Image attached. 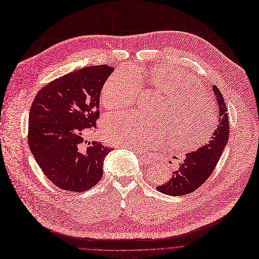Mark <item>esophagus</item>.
<instances>
[{
	"label": "esophagus",
	"instance_id": "esophagus-1",
	"mask_svg": "<svg viewBox=\"0 0 259 259\" xmlns=\"http://www.w3.org/2000/svg\"><path fill=\"white\" fill-rule=\"evenodd\" d=\"M138 154H139V156L141 157V160L145 163V164H152L153 163V160H152V157L151 156H149V155H147V154H143V153H140V152H138Z\"/></svg>",
	"mask_w": 259,
	"mask_h": 259
}]
</instances>
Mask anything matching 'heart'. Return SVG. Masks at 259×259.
Listing matches in <instances>:
<instances>
[{
	"label": "heart",
	"mask_w": 259,
	"mask_h": 259,
	"mask_svg": "<svg viewBox=\"0 0 259 259\" xmlns=\"http://www.w3.org/2000/svg\"><path fill=\"white\" fill-rule=\"evenodd\" d=\"M141 74L132 69L117 70L103 85L99 100L105 108L132 106L141 91ZM150 85L165 95L159 114L148 117L133 112H113L104 117L105 138L120 147L144 151L161 147L171 138L180 151L203 145L216 126V108L207 90L197 84L184 70L154 67L148 74Z\"/></svg>",
	"instance_id": "b5f03b06"
}]
</instances>
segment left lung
Returning a JSON list of instances; mask_svg holds the SVG:
<instances>
[{"mask_svg":"<svg viewBox=\"0 0 259 259\" xmlns=\"http://www.w3.org/2000/svg\"><path fill=\"white\" fill-rule=\"evenodd\" d=\"M212 90L218 106V123L210 141L197 151L187 153L184 162L172 172L169 182L156 187L159 192L171 196L187 195L203 184L215 169L228 144L230 126L227 105L220 90L216 85H212Z\"/></svg>","mask_w":259,"mask_h":259,"instance_id":"left-lung-1","label":"left lung"}]
</instances>
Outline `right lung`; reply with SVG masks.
<instances>
[{
    "instance_id": "obj_1",
    "label": "right lung",
    "mask_w": 259,
    "mask_h": 259,
    "mask_svg": "<svg viewBox=\"0 0 259 259\" xmlns=\"http://www.w3.org/2000/svg\"><path fill=\"white\" fill-rule=\"evenodd\" d=\"M113 67L87 66L55 79L37 93L29 110L28 145L50 181L63 190L82 193L103 177L112 150L84 141L96 128L99 95Z\"/></svg>"
}]
</instances>
